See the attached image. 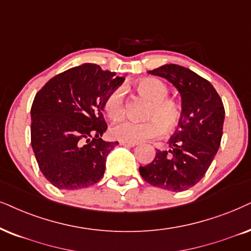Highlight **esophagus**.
<instances>
[{
  "label": "esophagus",
  "instance_id": "1",
  "mask_svg": "<svg viewBox=\"0 0 251 251\" xmlns=\"http://www.w3.org/2000/svg\"><path fill=\"white\" fill-rule=\"evenodd\" d=\"M120 146H125V147H135L138 144H133V142H125V141H120L119 142Z\"/></svg>",
  "mask_w": 251,
  "mask_h": 251
}]
</instances>
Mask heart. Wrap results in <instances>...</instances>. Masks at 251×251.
Returning a JSON list of instances; mask_svg holds the SVG:
<instances>
[{"instance_id":"heart-1","label":"heart","mask_w":251,"mask_h":251,"mask_svg":"<svg viewBox=\"0 0 251 251\" xmlns=\"http://www.w3.org/2000/svg\"><path fill=\"white\" fill-rule=\"evenodd\" d=\"M136 90L151 100L148 107L146 122L122 119L111 126L110 133L117 140L125 142H141L162 135L164 127L174 128L179 119V107L176 102L167 98L168 87L157 78H142L135 84ZM104 110L110 118L116 119L124 112V91L116 88L107 95Z\"/></svg>"}]
</instances>
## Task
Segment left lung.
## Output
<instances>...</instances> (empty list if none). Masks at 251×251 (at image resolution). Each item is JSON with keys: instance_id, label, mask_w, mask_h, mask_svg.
<instances>
[{"instance_id": "obj_1", "label": "left lung", "mask_w": 251, "mask_h": 251, "mask_svg": "<svg viewBox=\"0 0 251 251\" xmlns=\"http://www.w3.org/2000/svg\"><path fill=\"white\" fill-rule=\"evenodd\" d=\"M148 74L170 82L180 95L178 128L168 151H157L153 162L140 167L146 182L173 192L185 191L204 177L220 147L225 109L217 90L191 69L167 63Z\"/></svg>"}]
</instances>
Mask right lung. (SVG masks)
<instances>
[{"instance_id": "1", "label": "right lung", "mask_w": 251, "mask_h": 251, "mask_svg": "<svg viewBox=\"0 0 251 251\" xmlns=\"http://www.w3.org/2000/svg\"><path fill=\"white\" fill-rule=\"evenodd\" d=\"M124 80L95 63L54 76L31 107V145L45 178L61 190L88 188L102 178L118 141H103L105 98Z\"/></svg>"}]
</instances>
